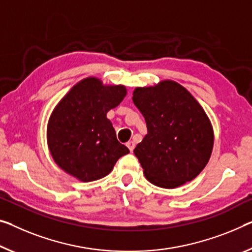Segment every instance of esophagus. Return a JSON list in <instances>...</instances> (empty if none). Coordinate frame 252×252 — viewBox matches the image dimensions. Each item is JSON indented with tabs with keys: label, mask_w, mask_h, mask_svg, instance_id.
Returning a JSON list of instances; mask_svg holds the SVG:
<instances>
[{
	"label": "esophagus",
	"mask_w": 252,
	"mask_h": 252,
	"mask_svg": "<svg viewBox=\"0 0 252 252\" xmlns=\"http://www.w3.org/2000/svg\"><path fill=\"white\" fill-rule=\"evenodd\" d=\"M127 148H128L129 149V151H130V152H131V151H133L134 150V148H135V143L133 142V141H129V142H127Z\"/></svg>",
	"instance_id": "obj_1"
}]
</instances>
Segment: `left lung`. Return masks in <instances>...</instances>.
Masks as SVG:
<instances>
[{"label": "left lung", "instance_id": "1", "mask_svg": "<svg viewBox=\"0 0 252 252\" xmlns=\"http://www.w3.org/2000/svg\"><path fill=\"white\" fill-rule=\"evenodd\" d=\"M133 102L148 128L134 150L146 179L168 189L195 179L214 144L212 124L198 101L179 83L165 80L135 89Z\"/></svg>", "mask_w": 252, "mask_h": 252}]
</instances>
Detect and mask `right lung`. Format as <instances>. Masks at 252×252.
Returning a JSON list of instances; mask_svg holds the SVG:
<instances>
[{
	"label": "right lung",
	"mask_w": 252,
	"mask_h": 252,
	"mask_svg": "<svg viewBox=\"0 0 252 252\" xmlns=\"http://www.w3.org/2000/svg\"><path fill=\"white\" fill-rule=\"evenodd\" d=\"M126 94L124 86H103L96 77H87L61 100L47 126L50 154L61 169L89 183L106 177L129 153L107 118Z\"/></svg>",
	"instance_id": "add662e5"
}]
</instances>
